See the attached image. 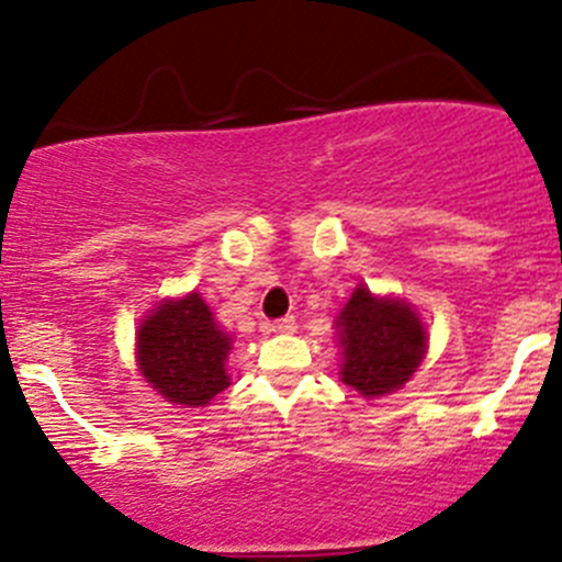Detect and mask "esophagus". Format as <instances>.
Masks as SVG:
<instances>
[{
  "mask_svg": "<svg viewBox=\"0 0 562 562\" xmlns=\"http://www.w3.org/2000/svg\"><path fill=\"white\" fill-rule=\"evenodd\" d=\"M293 329H296V318H293V315H288V318H280L271 324V331H274V335H291Z\"/></svg>",
  "mask_w": 562,
  "mask_h": 562,
  "instance_id": "esophagus-1",
  "label": "esophagus"
}]
</instances>
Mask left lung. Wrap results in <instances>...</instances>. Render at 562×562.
Segmentation results:
<instances>
[{
    "label": "left lung",
    "mask_w": 562,
    "mask_h": 562,
    "mask_svg": "<svg viewBox=\"0 0 562 562\" xmlns=\"http://www.w3.org/2000/svg\"><path fill=\"white\" fill-rule=\"evenodd\" d=\"M342 348L340 379L362 397L401 390L428 351L426 326L403 299L373 296L364 285L335 321Z\"/></svg>",
    "instance_id": "obj_1"
}]
</instances>
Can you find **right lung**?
I'll return each instance as SVG.
<instances>
[{"mask_svg":"<svg viewBox=\"0 0 562 562\" xmlns=\"http://www.w3.org/2000/svg\"><path fill=\"white\" fill-rule=\"evenodd\" d=\"M231 335L200 293L165 299L136 329V364L156 395L183 408L209 406L227 384Z\"/></svg>","mask_w":562,"mask_h":562,"instance_id":"1","label":"right lung"}]
</instances>
